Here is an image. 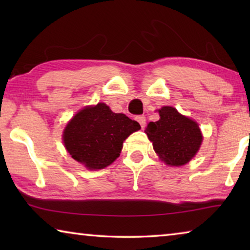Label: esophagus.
I'll return each mask as SVG.
<instances>
[{
    "instance_id": "34e87169",
    "label": "esophagus",
    "mask_w": 250,
    "mask_h": 250,
    "mask_svg": "<svg viewBox=\"0 0 250 250\" xmlns=\"http://www.w3.org/2000/svg\"><path fill=\"white\" fill-rule=\"evenodd\" d=\"M135 119H137V121L139 122V124H140V125L142 126V128H145V125H146V117H145V116H138L137 118H135Z\"/></svg>"
}]
</instances>
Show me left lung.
I'll return each instance as SVG.
<instances>
[{"instance_id":"8db88e82","label":"left lung","mask_w":250,"mask_h":250,"mask_svg":"<svg viewBox=\"0 0 250 250\" xmlns=\"http://www.w3.org/2000/svg\"><path fill=\"white\" fill-rule=\"evenodd\" d=\"M160 120L150 122L146 133L162 161L171 167L184 166L196 154L203 140L195 121L180 115L173 107L159 110Z\"/></svg>"}]
</instances>
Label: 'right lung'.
<instances>
[{"instance_id": "right-lung-1", "label": "right lung", "mask_w": 250, "mask_h": 250, "mask_svg": "<svg viewBox=\"0 0 250 250\" xmlns=\"http://www.w3.org/2000/svg\"><path fill=\"white\" fill-rule=\"evenodd\" d=\"M139 129L137 121L98 104L80 110L66 125L62 138L71 158L89 170H98L119 156L122 143Z\"/></svg>"}]
</instances>
